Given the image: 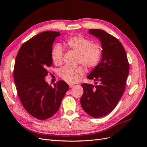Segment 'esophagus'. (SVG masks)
<instances>
[{
	"mask_svg": "<svg viewBox=\"0 0 147 147\" xmlns=\"http://www.w3.org/2000/svg\"><path fill=\"white\" fill-rule=\"evenodd\" d=\"M69 87L71 88H73L75 85L74 84H69Z\"/></svg>",
	"mask_w": 147,
	"mask_h": 147,
	"instance_id": "obj_1",
	"label": "esophagus"
}]
</instances>
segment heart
<instances>
[{"label": "heart", "mask_w": 147, "mask_h": 147, "mask_svg": "<svg viewBox=\"0 0 147 147\" xmlns=\"http://www.w3.org/2000/svg\"><path fill=\"white\" fill-rule=\"evenodd\" d=\"M65 45L70 50L77 53V64H82L87 69L94 68L97 64L101 55L99 45L91 43L90 40L82 35H75L69 38ZM64 52L63 48L57 45L53 48L51 58L56 65L63 64ZM84 73V69L81 65L74 68L64 67L59 70L58 75L64 80L69 83H76L82 78Z\"/></svg>", "instance_id": "1"}]
</instances>
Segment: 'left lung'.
Segmentation results:
<instances>
[{"label":"left lung","mask_w":147,"mask_h":147,"mask_svg":"<svg viewBox=\"0 0 147 147\" xmlns=\"http://www.w3.org/2000/svg\"><path fill=\"white\" fill-rule=\"evenodd\" d=\"M102 43V58L88 78L96 85L83 83L82 107L90 116L100 118L116 107L125 91L129 65L125 50L119 40L101 29H89Z\"/></svg>","instance_id":"left-lung-1"}]
</instances>
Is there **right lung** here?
I'll use <instances>...</instances> for the list:
<instances>
[{"mask_svg": "<svg viewBox=\"0 0 147 147\" xmlns=\"http://www.w3.org/2000/svg\"><path fill=\"white\" fill-rule=\"evenodd\" d=\"M60 33L45 31L24 42L16 55L13 77L16 91L25 110L35 118L45 120L59 110L68 84L63 80L45 82L53 65L52 45Z\"/></svg>", "mask_w": 147, "mask_h": 147, "instance_id": "right-lung-1", "label": "right lung"}]
</instances>
